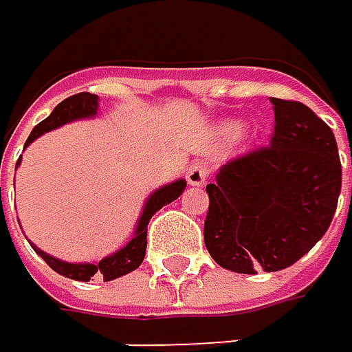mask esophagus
I'll use <instances>...</instances> for the list:
<instances>
[{
	"mask_svg": "<svg viewBox=\"0 0 352 352\" xmlns=\"http://www.w3.org/2000/svg\"><path fill=\"white\" fill-rule=\"evenodd\" d=\"M209 178V168L205 164H192L186 170V180L190 186H203Z\"/></svg>",
	"mask_w": 352,
	"mask_h": 352,
	"instance_id": "obj_1",
	"label": "esophagus"
}]
</instances>
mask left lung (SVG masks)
Here are the masks:
<instances>
[{
  "label": "left lung",
  "instance_id": "obj_1",
  "mask_svg": "<svg viewBox=\"0 0 352 352\" xmlns=\"http://www.w3.org/2000/svg\"><path fill=\"white\" fill-rule=\"evenodd\" d=\"M270 101V145L230 160L205 186V247L239 274L278 272L309 253L330 228L342 184L332 128L305 103Z\"/></svg>",
  "mask_w": 352,
  "mask_h": 352
}]
</instances>
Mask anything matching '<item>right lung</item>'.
<instances>
[{"label":"right lung","instance_id":"1","mask_svg":"<svg viewBox=\"0 0 352 352\" xmlns=\"http://www.w3.org/2000/svg\"><path fill=\"white\" fill-rule=\"evenodd\" d=\"M95 113H97V95H93V93H76V95L64 99L62 103H58L50 118H45V120L38 122L32 128L30 137L26 139V145L32 143L43 133H47V130H54V128H58V126H62L66 122H72V120H78V118H89V116H95ZM18 164H20V160H18ZM184 186H186L184 180H176V182H172L168 186L157 188L149 197V201L145 203V209H143V215L139 219V226L135 230L133 241H130L126 247H122L120 251H116L113 255L101 259L99 263H66V261H60V259L47 255V253H43L36 247H32V249L43 257V261H45L54 272H58V274H62L66 278H72V280L89 282L93 276H99L105 282H109L113 278H120L124 274H130L133 270H137L143 263V259H145V251H147V226H149L151 215L157 209H162L164 205H168L174 199H178L182 195Z\"/></svg>","mask_w":352,"mask_h":352}]
</instances>
